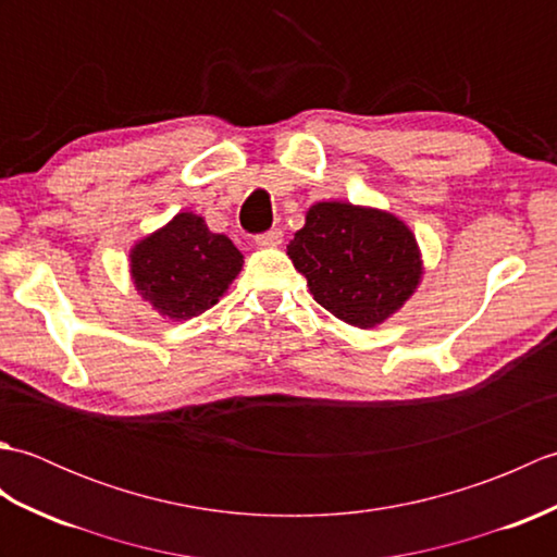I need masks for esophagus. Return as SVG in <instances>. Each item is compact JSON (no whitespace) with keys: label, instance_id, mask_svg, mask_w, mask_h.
Instances as JSON below:
<instances>
[{"label":"esophagus","instance_id":"34e87169","mask_svg":"<svg viewBox=\"0 0 557 557\" xmlns=\"http://www.w3.org/2000/svg\"><path fill=\"white\" fill-rule=\"evenodd\" d=\"M256 244L258 246H280L282 244V230H268L263 234L256 236Z\"/></svg>","mask_w":557,"mask_h":557}]
</instances>
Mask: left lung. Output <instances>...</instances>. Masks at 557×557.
Wrapping results in <instances>:
<instances>
[{
	"label": "left lung",
	"mask_w": 557,
	"mask_h": 557,
	"mask_svg": "<svg viewBox=\"0 0 557 557\" xmlns=\"http://www.w3.org/2000/svg\"><path fill=\"white\" fill-rule=\"evenodd\" d=\"M313 299L339 321L373 327L405 304L421 280L411 230L383 210L315 203L287 246Z\"/></svg>",
	"instance_id": "1"
}]
</instances>
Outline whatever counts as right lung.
I'll use <instances>...</instances> for the list:
<instances>
[{"instance_id":"right-lung-1","label":"right lung","mask_w":557,"mask_h":557,"mask_svg":"<svg viewBox=\"0 0 557 557\" xmlns=\"http://www.w3.org/2000/svg\"><path fill=\"white\" fill-rule=\"evenodd\" d=\"M242 265L239 248L224 234H212L194 212H180L132 251L140 297L172 321H188L215 306Z\"/></svg>"}]
</instances>
